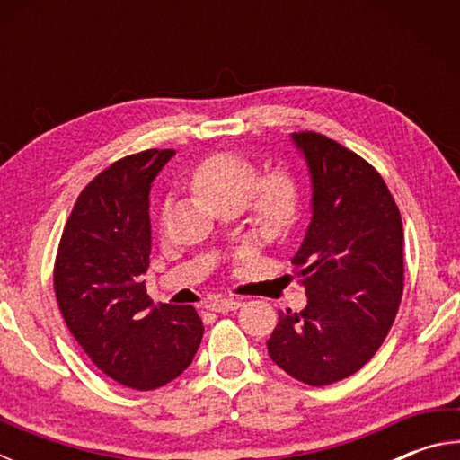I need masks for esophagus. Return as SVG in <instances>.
I'll use <instances>...</instances> for the list:
<instances>
[{
	"mask_svg": "<svg viewBox=\"0 0 460 460\" xmlns=\"http://www.w3.org/2000/svg\"><path fill=\"white\" fill-rule=\"evenodd\" d=\"M239 306H241V302L235 298H213L207 305V308L215 310V313H229V310H237Z\"/></svg>",
	"mask_w": 460,
	"mask_h": 460,
	"instance_id": "1",
	"label": "esophagus"
}]
</instances>
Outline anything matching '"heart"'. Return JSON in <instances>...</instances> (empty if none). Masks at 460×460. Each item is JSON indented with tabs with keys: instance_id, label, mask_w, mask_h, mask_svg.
I'll use <instances>...</instances> for the list:
<instances>
[{
	"instance_id": "obj_1",
	"label": "heart",
	"mask_w": 460,
	"mask_h": 460,
	"mask_svg": "<svg viewBox=\"0 0 460 460\" xmlns=\"http://www.w3.org/2000/svg\"><path fill=\"white\" fill-rule=\"evenodd\" d=\"M255 166L231 152H217L199 162L192 172V186L211 205H241L248 197L249 219L266 233L282 231L294 219L298 192L286 172L263 174L258 181Z\"/></svg>"
}]
</instances>
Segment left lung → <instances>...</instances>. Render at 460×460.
I'll list each match as a JSON object with an SVG mask.
<instances>
[{"instance_id":"1","label":"left lung","mask_w":460,"mask_h":460,"mask_svg":"<svg viewBox=\"0 0 460 460\" xmlns=\"http://www.w3.org/2000/svg\"><path fill=\"white\" fill-rule=\"evenodd\" d=\"M313 181V219L292 258L308 305L278 310L270 359L321 387L359 371L392 329L403 292V229L384 178L316 131L292 134Z\"/></svg>"}]
</instances>
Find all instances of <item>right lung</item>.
<instances>
[{"label":"right lung","instance_id":"1","mask_svg":"<svg viewBox=\"0 0 460 460\" xmlns=\"http://www.w3.org/2000/svg\"><path fill=\"white\" fill-rule=\"evenodd\" d=\"M172 155L144 150L93 178L54 261V294L68 331L107 377L139 392L181 376L205 331L192 306H155L142 278L152 252L150 189Z\"/></svg>","mask_w":460,"mask_h":460}]
</instances>
